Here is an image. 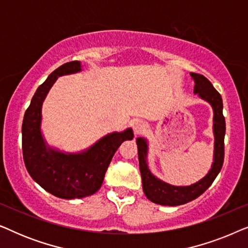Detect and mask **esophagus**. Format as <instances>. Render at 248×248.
Segmentation results:
<instances>
[{"mask_svg":"<svg viewBox=\"0 0 248 248\" xmlns=\"http://www.w3.org/2000/svg\"><path fill=\"white\" fill-rule=\"evenodd\" d=\"M132 128H133L134 134L141 133V132L144 130V122L141 120L133 121V123H132Z\"/></svg>","mask_w":248,"mask_h":248,"instance_id":"obj_1","label":"esophagus"}]
</instances>
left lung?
Here are the masks:
<instances>
[{"label": "left lung", "mask_w": 248, "mask_h": 248, "mask_svg": "<svg viewBox=\"0 0 248 248\" xmlns=\"http://www.w3.org/2000/svg\"><path fill=\"white\" fill-rule=\"evenodd\" d=\"M194 80V93H198L200 98L208 101L213 109V134H215V155L213 164L208 174L201 181L189 186H174L160 181L151 174L148 167V142L144 138H138V155L139 165L142 177V187L147 198L154 203L161 205H181L199 198L210 187L217 176L221 170L225 158V133L226 122L222 114V98L220 93L213 88L212 83L203 77L202 74L191 73Z\"/></svg>", "instance_id": "8db88e82"}]
</instances>
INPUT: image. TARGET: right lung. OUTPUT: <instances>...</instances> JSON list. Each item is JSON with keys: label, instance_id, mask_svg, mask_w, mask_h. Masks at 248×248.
<instances>
[{"label": "right lung", "instance_id": "right-lung-1", "mask_svg": "<svg viewBox=\"0 0 248 248\" xmlns=\"http://www.w3.org/2000/svg\"><path fill=\"white\" fill-rule=\"evenodd\" d=\"M80 71L79 61L65 63L53 71L36 90L22 122L23 161L29 175L45 191L66 200L96 193L118 147L134 137L132 128L113 132L78 154L62 152L46 144L40 130L44 100L57 78Z\"/></svg>", "mask_w": 248, "mask_h": 248}]
</instances>
